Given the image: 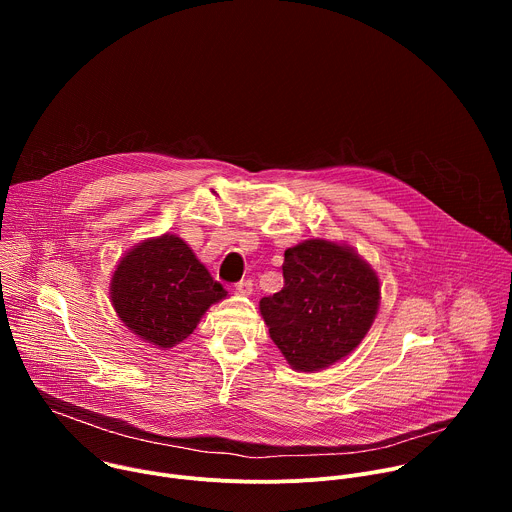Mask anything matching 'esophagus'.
Masks as SVG:
<instances>
[{"label":"esophagus","mask_w":512,"mask_h":512,"mask_svg":"<svg viewBox=\"0 0 512 512\" xmlns=\"http://www.w3.org/2000/svg\"><path fill=\"white\" fill-rule=\"evenodd\" d=\"M235 287H237V294H241V296H251L253 294V281L251 279H243Z\"/></svg>","instance_id":"34e87169"}]
</instances>
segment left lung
<instances>
[{
	"instance_id": "left-lung-1",
	"label": "left lung",
	"mask_w": 512,
	"mask_h": 512,
	"mask_svg": "<svg viewBox=\"0 0 512 512\" xmlns=\"http://www.w3.org/2000/svg\"><path fill=\"white\" fill-rule=\"evenodd\" d=\"M283 257V287L259 302L261 316L291 369L322 371L371 330L379 275L352 247L328 239L304 241Z\"/></svg>"
}]
</instances>
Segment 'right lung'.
I'll return each instance as SVG.
<instances>
[{"label": "right lung", "instance_id": "1", "mask_svg": "<svg viewBox=\"0 0 512 512\" xmlns=\"http://www.w3.org/2000/svg\"><path fill=\"white\" fill-rule=\"evenodd\" d=\"M109 294L119 320L162 350L186 340L206 310L229 296L192 249L170 233L129 249L117 263Z\"/></svg>", "mask_w": 512, "mask_h": 512}]
</instances>
